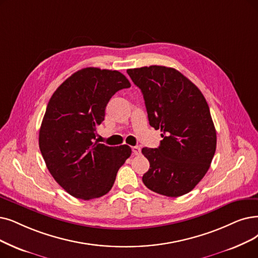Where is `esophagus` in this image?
Segmentation results:
<instances>
[{
	"label": "esophagus",
	"instance_id": "esophagus-1",
	"mask_svg": "<svg viewBox=\"0 0 258 258\" xmlns=\"http://www.w3.org/2000/svg\"><path fill=\"white\" fill-rule=\"evenodd\" d=\"M132 152H133V154H135V156H140V154H141V148L139 146L132 147Z\"/></svg>",
	"mask_w": 258,
	"mask_h": 258
}]
</instances>
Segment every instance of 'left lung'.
Returning <instances> with one entry per match:
<instances>
[{
    "label": "left lung",
    "mask_w": 258,
    "mask_h": 258,
    "mask_svg": "<svg viewBox=\"0 0 258 258\" xmlns=\"http://www.w3.org/2000/svg\"><path fill=\"white\" fill-rule=\"evenodd\" d=\"M127 73L142 91L149 125L163 138L158 148L142 149L150 164L143 183L167 197L189 192L208 172L217 144L207 100L172 68L150 66Z\"/></svg>",
    "instance_id": "1"
}]
</instances>
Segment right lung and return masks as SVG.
Returning <instances> with one entry per match:
<instances>
[{
  "mask_svg": "<svg viewBox=\"0 0 258 258\" xmlns=\"http://www.w3.org/2000/svg\"><path fill=\"white\" fill-rule=\"evenodd\" d=\"M118 71L85 68L51 95L39 131V147L56 182L82 200L109 192L121 165L131 156L127 145L107 146L94 141L110 98L130 88Z\"/></svg>",
  "mask_w": 258,
  "mask_h": 258,
  "instance_id": "right-lung-1",
  "label": "right lung"
}]
</instances>
